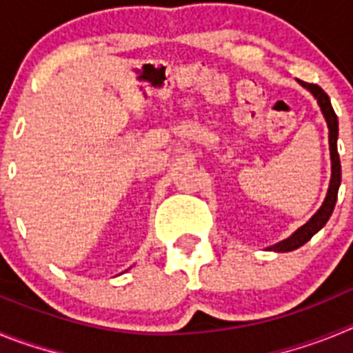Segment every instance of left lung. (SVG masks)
Here are the masks:
<instances>
[{
  "mask_svg": "<svg viewBox=\"0 0 353 353\" xmlns=\"http://www.w3.org/2000/svg\"><path fill=\"white\" fill-rule=\"evenodd\" d=\"M299 83L313 93L318 105H320V109H322L323 117H325L327 127H329V146H330V164H332V174H330L329 191H327L325 201H323L322 207L318 208L316 214H314L313 217L304 224V226L299 228L297 232L293 233L292 236H288V239L279 242V244L269 248V251H277V252H288V251H293V249L301 248V245H304L305 242L314 235V233L320 232V230L325 226L330 214H332V210H334L336 199H338L339 183H341V162H339V155H338V117H336L334 109H332V105H330L329 95H327V93L318 86V84L304 83V81H299Z\"/></svg>",
  "mask_w": 353,
  "mask_h": 353,
  "instance_id": "left-lung-1",
  "label": "left lung"
}]
</instances>
